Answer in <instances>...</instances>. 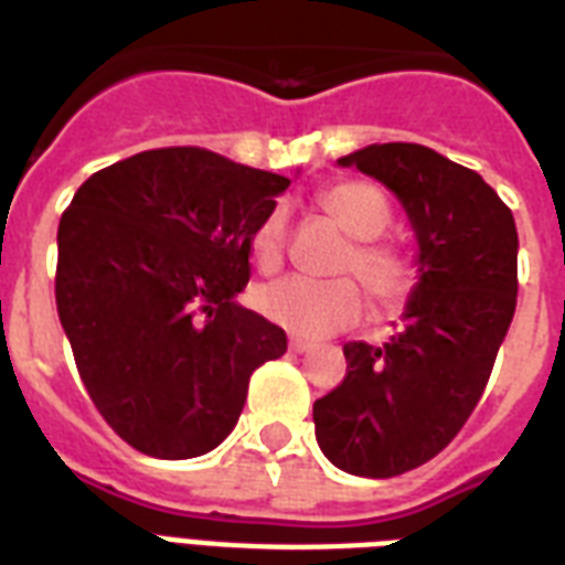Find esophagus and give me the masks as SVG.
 Masks as SVG:
<instances>
[{
	"label": "esophagus",
	"instance_id": "1",
	"mask_svg": "<svg viewBox=\"0 0 565 565\" xmlns=\"http://www.w3.org/2000/svg\"><path fill=\"white\" fill-rule=\"evenodd\" d=\"M290 349L296 354H308V352H313V343H308V340H301V337H290Z\"/></svg>",
	"mask_w": 565,
	"mask_h": 565
}]
</instances>
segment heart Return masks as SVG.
<instances>
[{"label":"heart","mask_w":565,"mask_h":565,"mask_svg":"<svg viewBox=\"0 0 565 565\" xmlns=\"http://www.w3.org/2000/svg\"><path fill=\"white\" fill-rule=\"evenodd\" d=\"M319 207L349 237H354L340 269L358 275L381 308L402 305L413 287V266L398 248L377 239L390 222V204L384 193L366 181H337L319 193ZM284 239H287V216L281 207H273L257 222L248 239L252 257L260 269L269 273L281 264ZM255 305L273 326L305 340H322L354 326L366 308L361 287L352 278L313 281L301 275H287L281 281L260 287L255 292Z\"/></svg>","instance_id":"obj_1"}]
</instances>
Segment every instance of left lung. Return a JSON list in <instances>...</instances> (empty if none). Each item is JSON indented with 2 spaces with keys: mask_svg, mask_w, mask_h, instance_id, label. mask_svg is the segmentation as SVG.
Returning <instances> with one entry per match:
<instances>
[{
  "mask_svg": "<svg viewBox=\"0 0 565 565\" xmlns=\"http://www.w3.org/2000/svg\"><path fill=\"white\" fill-rule=\"evenodd\" d=\"M337 163L402 202L419 281L381 349L343 345L349 372L317 398L313 425L337 469L393 478L437 457L481 402L516 310L519 234L478 172L428 146L372 143Z\"/></svg>",
  "mask_w": 565,
  "mask_h": 565,
  "instance_id": "1",
  "label": "left lung"
}]
</instances>
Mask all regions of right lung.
<instances>
[{
	"label": "right lung",
	"instance_id": "add662e5",
	"mask_svg": "<svg viewBox=\"0 0 565 565\" xmlns=\"http://www.w3.org/2000/svg\"><path fill=\"white\" fill-rule=\"evenodd\" d=\"M290 179L207 149L131 154L84 181L57 225L55 301L96 411L149 457L207 455L287 334L237 305L252 231Z\"/></svg>",
	"mask_w": 565,
	"mask_h": 565
}]
</instances>
